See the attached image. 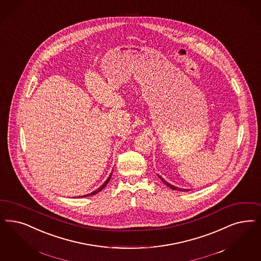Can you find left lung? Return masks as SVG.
<instances>
[{"label": "left lung", "mask_w": 261, "mask_h": 261, "mask_svg": "<svg viewBox=\"0 0 261 261\" xmlns=\"http://www.w3.org/2000/svg\"><path fill=\"white\" fill-rule=\"evenodd\" d=\"M158 176H159V178H160V179L162 180L163 182H164V183H165V185H167V186H168V187H169V188H171V189L178 190V191H181V192H185V191H189V190L181 189V188H177V187H174V186H173V185H171V184H170V183H168V182H167V181H166V180H164V178H163V177H161V176H160V175H158Z\"/></svg>", "instance_id": "obj_1"}]
</instances>
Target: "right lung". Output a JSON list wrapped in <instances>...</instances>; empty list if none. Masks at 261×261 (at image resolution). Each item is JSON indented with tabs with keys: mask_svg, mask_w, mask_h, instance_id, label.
<instances>
[{
	"mask_svg": "<svg viewBox=\"0 0 261 261\" xmlns=\"http://www.w3.org/2000/svg\"><path fill=\"white\" fill-rule=\"evenodd\" d=\"M111 176H112V173L110 174V176L108 177V179L106 180L104 183H103V185H101L100 187H99L98 189L95 190V191H93L92 193H90V194H88V195H85V196H82V198L83 197H90V196H93V195H95V194H97V193H99L101 190L104 189L105 187H106V185L108 184L109 181H110V179H111Z\"/></svg>",
	"mask_w": 261,
	"mask_h": 261,
	"instance_id": "right-lung-1",
	"label": "right lung"
}]
</instances>
